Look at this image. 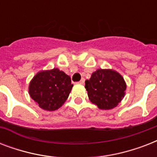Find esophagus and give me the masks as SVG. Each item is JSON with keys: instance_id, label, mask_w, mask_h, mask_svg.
Segmentation results:
<instances>
[{"instance_id": "1", "label": "esophagus", "mask_w": 157, "mask_h": 157, "mask_svg": "<svg viewBox=\"0 0 157 157\" xmlns=\"http://www.w3.org/2000/svg\"><path fill=\"white\" fill-rule=\"evenodd\" d=\"M84 83H85V79H84V78L81 79V81H79V82H78V84H80V85H83Z\"/></svg>"}]
</instances>
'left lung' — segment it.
Wrapping results in <instances>:
<instances>
[{
	"mask_svg": "<svg viewBox=\"0 0 157 157\" xmlns=\"http://www.w3.org/2000/svg\"><path fill=\"white\" fill-rule=\"evenodd\" d=\"M86 89L90 100L104 110L117 107L124 98L126 85L124 78L112 70L98 69L86 81Z\"/></svg>",
	"mask_w": 157,
	"mask_h": 157,
	"instance_id": "1",
	"label": "left lung"
}]
</instances>
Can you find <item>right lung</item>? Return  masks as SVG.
<instances>
[{
  "label": "right lung",
  "mask_w": 157,
  "mask_h": 157,
  "mask_svg": "<svg viewBox=\"0 0 157 157\" xmlns=\"http://www.w3.org/2000/svg\"><path fill=\"white\" fill-rule=\"evenodd\" d=\"M72 86L70 76L54 68L40 71L33 77L29 86V94L42 109L54 111L68 98Z\"/></svg>",
  "instance_id": "add662e5"
}]
</instances>
